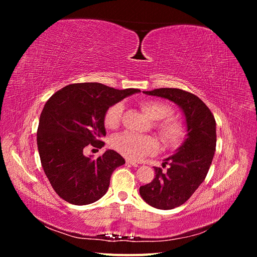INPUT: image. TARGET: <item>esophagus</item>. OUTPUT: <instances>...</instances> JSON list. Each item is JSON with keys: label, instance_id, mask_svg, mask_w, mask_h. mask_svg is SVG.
<instances>
[{"label": "esophagus", "instance_id": "obj_1", "mask_svg": "<svg viewBox=\"0 0 257 257\" xmlns=\"http://www.w3.org/2000/svg\"><path fill=\"white\" fill-rule=\"evenodd\" d=\"M126 164L127 165H132V166H134V167H138V164L136 162H133V161H131V160H126Z\"/></svg>", "mask_w": 257, "mask_h": 257}]
</instances>
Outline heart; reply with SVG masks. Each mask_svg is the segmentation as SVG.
Wrapping results in <instances>:
<instances>
[{
    "instance_id": "obj_1",
    "label": "heart",
    "mask_w": 257,
    "mask_h": 257,
    "mask_svg": "<svg viewBox=\"0 0 257 257\" xmlns=\"http://www.w3.org/2000/svg\"><path fill=\"white\" fill-rule=\"evenodd\" d=\"M141 107L150 119L160 120L155 123V130L166 147L174 148L182 143L186 135V126L180 119L175 118V116H168L173 112L172 108L164 103L158 102V100H145L141 103ZM123 110L124 105L121 102L111 105L106 110L104 116L105 125L108 128L118 127L121 122ZM111 145L123 157L133 161L141 160L146 155L154 154L159 150L158 138L152 135L123 133L114 136Z\"/></svg>"
}]
</instances>
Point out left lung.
<instances>
[{
    "mask_svg": "<svg viewBox=\"0 0 257 257\" xmlns=\"http://www.w3.org/2000/svg\"><path fill=\"white\" fill-rule=\"evenodd\" d=\"M147 95L172 100L185 116L186 138L175 154L165 159L163 167H154L153 180L139 188L141 196L150 206L169 210L181 206L203 183L211 165L216 145L215 120L198 96L175 88L144 91Z\"/></svg>",
    "mask_w": 257,
    "mask_h": 257,
    "instance_id": "obj_1",
    "label": "left lung"
}]
</instances>
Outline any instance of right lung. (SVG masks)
Wrapping results in <instances>:
<instances>
[{
  "label": "right lung",
  "instance_id": "1",
  "mask_svg": "<svg viewBox=\"0 0 257 257\" xmlns=\"http://www.w3.org/2000/svg\"><path fill=\"white\" fill-rule=\"evenodd\" d=\"M138 92L97 82L73 83L45 104L37 128L38 152L53 190L67 203L83 206L98 200L106 194L113 170L125 164L113 150L97 159L83 152L87 147H104L106 110Z\"/></svg>",
  "mask_w": 257,
  "mask_h": 257
}]
</instances>
